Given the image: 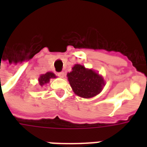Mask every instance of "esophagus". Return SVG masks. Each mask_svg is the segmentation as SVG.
Returning <instances> with one entry per match:
<instances>
[{
  "label": "esophagus",
  "instance_id": "1",
  "mask_svg": "<svg viewBox=\"0 0 147 147\" xmlns=\"http://www.w3.org/2000/svg\"><path fill=\"white\" fill-rule=\"evenodd\" d=\"M64 71H61V72H59V73H57V76L59 77H61V78H63V77H64Z\"/></svg>",
  "mask_w": 147,
  "mask_h": 147
}]
</instances>
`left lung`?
I'll list each match as a JSON object with an SVG mask.
<instances>
[{
	"instance_id": "1",
	"label": "left lung",
	"mask_w": 147,
	"mask_h": 147,
	"mask_svg": "<svg viewBox=\"0 0 147 147\" xmlns=\"http://www.w3.org/2000/svg\"><path fill=\"white\" fill-rule=\"evenodd\" d=\"M73 92L83 98H90L102 92L105 83L104 78L93 69L76 64L67 74Z\"/></svg>"
}]
</instances>
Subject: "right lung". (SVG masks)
Masks as SVG:
<instances>
[{"label":"right lung","mask_w":147,"mask_h":147,"mask_svg":"<svg viewBox=\"0 0 147 147\" xmlns=\"http://www.w3.org/2000/svg\"><path fill=\"white\" fill-rule=\"evenodd\" d=\"M55 78H57V76H55L54 73H53L51 71H48L45 74H42V75H40L38 78L39 85L40 86H43L45 84L49 83L51 79H55Z\"/></svg>","instance_id":"1"}]
</instances>
